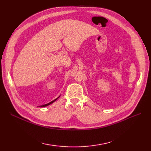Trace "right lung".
<instances>
[{
    "mask_svg": "<svg viewBox=\"0 0 151 151\" xmlns=\"http://www.w3.org/2000/svg\"><path fill=\"white\" fill-rule=\"evenodd\" d=\"M59 97H58L57 99H55V100H54L53 101H51V102H50V103H48V104H45V105H41V106H40V107H45V106H48V105H50V104H52L53 102H54L55 100H56Z\"/></svg>",
    "mask_w": 151,
    "mask_h": 151,
    "instance_id": "add662e5",
    "label": "right lung"
}]
</instances>
